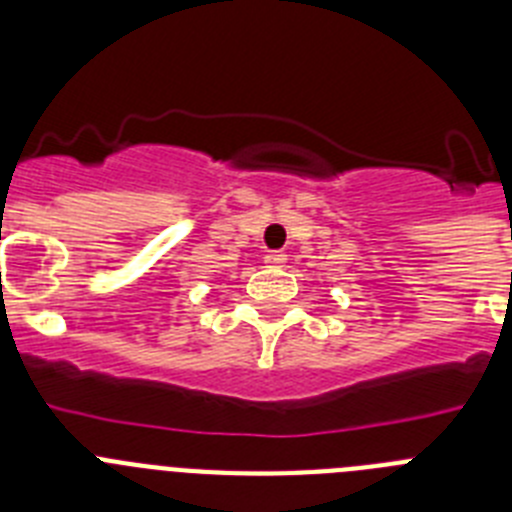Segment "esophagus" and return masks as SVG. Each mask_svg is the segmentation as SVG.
Listing matches in <instances>:
<instances>
[{
    "label": "esophagus",
    "instance_id": "esophagus-1",
    "mask_svg": "<svg viewBox=\"0 0 512 512\" xmlns=\"http://www.w3.org/2000/svg\"><path fill=\"white\" fill-rule=\"evenodd\" d=\"M264 261L269 266H274V269H279V266H284V261H287V256H284L282 251H269L264 256Z\"/></svg>",
    "mask_w": 512,
    "mask_h": 512
}]
</instances>
